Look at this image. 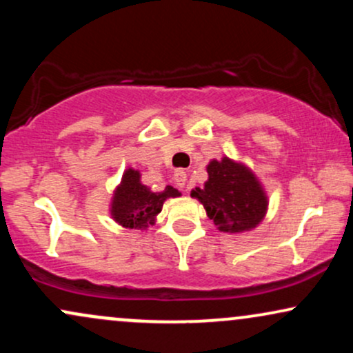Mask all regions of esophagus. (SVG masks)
Segmentation results:
<instances>
[{
    "mask_svg": "<svg viewBox=\"0 0 353 353\" xmlns=\"http://www.w3.org/2000/svg\"><path fill=\"white\" fill-rule=\"evenodd\" d=\"M174 181H176V184L179 185V188H184L185 182H188V172H185L184 169H177V171L174 172Z\"/></svg>",
    "mask_w": 353,
    "mask_h": 353,
    "instance_id": "obj_1",
    "label": "esophagus"
}]
</instances>
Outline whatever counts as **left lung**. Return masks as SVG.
Masks as SVG:
<instances>
[{"mask_svg":"<svg viewBox=\"0 0 353 353\" xmlns=\"http://www.w3.org/2000/svg\"><path fill=\"white\" fill-rule=\"evenodd\" d=\"M204 188L190 192L202 202L208 217L222 232H244L264 219L267 197L254 174L244 165L224 157L210 161Z\"/></svg>","mask_w":353,"mask_h":353,"instance_id":"1","label":"left lung"}]
</instances>
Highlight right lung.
Segmentation results:
<instances>
[{
    "label": "right lung",
    "instance_id": "add662e5",
    "mask_svg": "<svg viewBox=\"0 0 353 353\" xmlns=\"http://www.w3.org/2000/svg\"><path fill=\"white\" fill-rule=\"evenodd\" d=\"M181 192L168 185L161 192H152L148 185L141 184V174L134 169L124 172L121 185L114 190L111 204V216L117 224L129 229H143L152 224L154 217L161 212L168 197H177Z\"/></svg>",
    "mask_w": 353,
    "mask_h": 353
}]
</instances>
